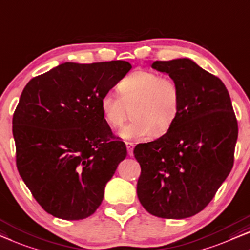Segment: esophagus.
Instances as JSON below:
<instances>
[{"label": "esophagus", "mask_w": 250, "mask_h": 250, "mask_svg": "<svg viewBox=\"0 0 250 250\" xmlns=\"http://www.w3.org/2000/svg\"><path fill=\"white\" fill-rule=\"evenodd\" d=\"M126 147H127V153L129 155L133 154V149H134V143L133 142H125Z\"/></svg>", "instance_id": "34e87169"}]
</instances>
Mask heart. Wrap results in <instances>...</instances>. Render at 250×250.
Listing matches in <instances>:
<instances>
[{
	"mask_svg": "<svg viewBox=\"0 0 250 250\" xmlns=\"http://www.w3.org/2000/svg\"><path fill=\"white\" fill-rule=\"evenodd\" d=\"M118 92L109 90L100 99L104 118L111 127H121L129 116L119 136L124 140H142L154 134L167 133L180 110V89L173 79L157 72L137 70L119 81Z\"/></svg>",
	"mask_w": 250,
	"mask_h": 250,
	"instance_id": "heart-1",
	"label": "heart"
}]
</instances>
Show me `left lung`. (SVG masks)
<instances>
[{
  "instance_id": "obj_1",
  "label": "left lung",
  "mask_w": 250,
  "mask_h": 250,
  "mask_svg": "<svg viewBox=\"0 0 250 250\" xmlns=\"http://www.w3.org/2000/svg\"><path fill=\"white\" fill-rule=\"evenodd\" d=\"M180 89L178 118L169 131L137 144V197L152 215L185 219L204 209L233 166L238 123L218 77L188 59L155 61Z\"/></svg>"
}]
</instances>
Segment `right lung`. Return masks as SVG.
Here are the masks:
<instances>
[{"label":"right lung","mask_w":250,"mask_h":250,"mask_svg":"<svg viewBox=\"0 0 250 250\" xmlns=\"http://www.w3.org/2000/svg\"><path fill=\"white\" fill-rule=\"evenodd\" d=\"M131 68L126 61L64 63L24 86L12 119L17 168L53 216L93 214L127 155L104 121L100 99Z\"/></svg>","instance_id":"1"}]
</instances>
